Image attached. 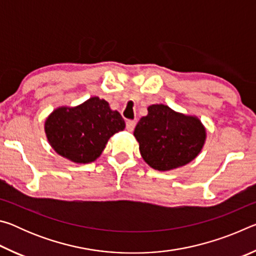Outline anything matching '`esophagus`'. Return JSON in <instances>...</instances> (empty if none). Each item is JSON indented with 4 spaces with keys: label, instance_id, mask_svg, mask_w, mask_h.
Wrapping results in <instances>:
<instances>
[{
    "label": "esophagus",
    "instance_id": "obj_1",
    "mask_svg": "<svg viewBox=\"0 0 256 256\" xmlns=\"http://www.w3.org/2000/svg\"><path fill=\"white\" fill-rule=\"evenodd\" d=\"M136 120H126V128H128V131L132 132L133 130H134V128H136Z\"/></svg>",
    "mask_w": 256,
    "mask_h": 256
}]
</instances>
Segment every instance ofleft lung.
<instances>
[{
    "instance_id": "8db88e82",
    "label": "left lung",
    "mask_w": 256,
    "mask_h": 256,
    "mask_svg": "<svg viewBox=\"0 0 256 256\" xmlns=\"http://www.w3.org/2000/svg\"><path fill=\"white\" fill-rule=\"evenodd\" d=\"M134 136L144 162L154 170L167 172L198 157L204 146L206 130L196 116L156 104L138 120Z\"/></svg>"
}]
</instances>
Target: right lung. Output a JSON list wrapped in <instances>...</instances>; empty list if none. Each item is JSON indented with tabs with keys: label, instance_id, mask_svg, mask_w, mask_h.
<instances>
[{
	"label": "right lung",
	"instance_id": "obj_1",
	"mask_svg": "<svg viewBox=\"0 0 256 256\" xmlns=\"http://www.w3.org/2000/svg\"><path fill=\"white\" fill-rule=\"evenodd\" d=\"M125 122L105 99L92 97L76 107L54 110L45 120V133L52 148L76 164L96 160L112 136L123 131Z\"/></svg>",
	"mask_w": 256,
	"mask_h": 256
}]
</instances>
